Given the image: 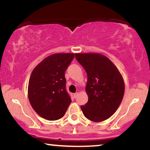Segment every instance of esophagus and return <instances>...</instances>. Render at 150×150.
<instances>
[{
  "label": "esophagus",
  "instance_id": "obj_1",
  "mask_svg": "<svg viewBox=\"0 0 150 150\" xmlns=\"http://www.w3.org/2000/svg\"><path fill=\"white\" fill-rule=\"evenodd\" d=\"M78 95H79V93H77V92L75 93H74V95H73L74 98H76L77 97V96H78Z\"/></svg>",
  "mask_w": 150,
  "mask_h": 150
}]
</instances>
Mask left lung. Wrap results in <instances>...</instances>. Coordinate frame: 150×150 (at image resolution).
<instances>
[{
    "label": "left lung",
    "mask_w": 150,
    "mask_h": 150,
    "mask_svg": "<svg viewBox=\"0 0 150 150\" xmlns=\"http://www.w3.org/2000/svg\"><path fill=\"white\" fill-rule=\"evenodd\" d=\"M75 58L87 74L86 91L88 100L81 106L88 120L101 122L114 113L125 93L122 77L112 62L98 53H76Z\"/></svg>",
    "instance_id": "8db88e82"
}]
</instances>
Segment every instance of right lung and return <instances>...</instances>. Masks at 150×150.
I'll return each mask as SVG.
<instances>
[{
	"label": "right lung",
	"instance_id": "1",
	"mask_svg": "<svg viewBox=\"0 0 150 150\" xmlns=\"http://www.w3.org/2000/svg\"><path fill=\"white\" fill-rule=\"evenodd\" d=\"M75 54L57 53L40 62L32 72L28 98L38 114L48 120L62 118L71 102L66 91L65 71Z\"/></svg>",
	"mask_w": 150,
	"mask_h": 150
}]
</instances>
